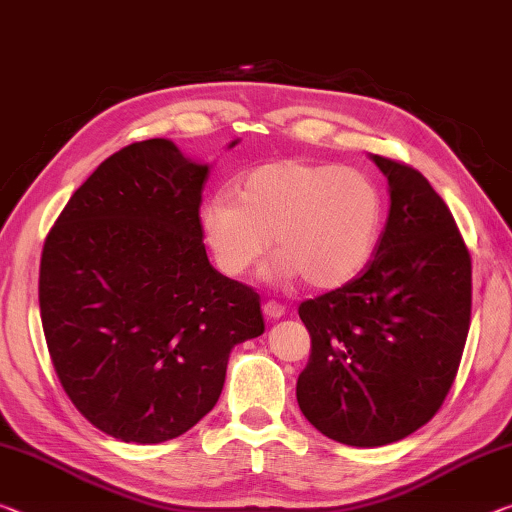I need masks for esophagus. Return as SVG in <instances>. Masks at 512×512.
I'll return each instance as SVG.
<instances>
[{"label":"esophagus","mask_w":512,"mask_h":512,"mask_svg":"<svg viewBox=\"0 0 512 512\" xmlns=\"http://www.w3.org/2000/svg\"><path fill=\"white\" fill-rule=\"evenodd\" d=\"M263 313H265L267 320H279V318L286 316V309H283V306L277 304V302H265Z\"/></svg>","instance_id":"obj_1"}]
</instances>
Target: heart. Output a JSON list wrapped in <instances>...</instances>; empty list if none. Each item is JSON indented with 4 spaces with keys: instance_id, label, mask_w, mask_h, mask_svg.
<instances>
[{
    "instance_id": "heart-1",
    "label": "heart",
    "mask_w": 512,
    "mask_h": 512,
    "mask_svg": "<svg viewBox=\"0 0 512 512\" xmlns=\"http://www.w3.org/2000/svg\"><path fill=\"white\" fill-rule=\"evenodd\" d=\"M233 196L203 203L199 224L219 270L242 277L270 249V277H304L332 290L357 279L375 254L384 199L375 180L332 162L279 160L249 169Z\"/></svg>"
}]
</instances>
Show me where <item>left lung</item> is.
<instances>
[{
	"label": "left lung",
	"instance_id": "1",
	"mask_svg": "<svg viewBox=\"0 0 512 512\" xmlns=\"http://www.w3.org/2000/svg\"><path fill=\"white\" fill-rule=\"evenodd\" d=\"M389 217L361 277L300 304L311 357L297 403L348 446L398 442L432 419L458 373L471 320V256L419 171L382 155Z\"/></svg>",
	"mask_w": 512,
	"mask_h": 512
}]
</instances>
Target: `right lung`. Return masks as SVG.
<instances>
[{"label":"right lung","instance_id":"obj_1","mask_svg":"<svg viewBox=\"0 0 512 512\" xmlns=\"http://www.w3.org/2000/svg\"><path fill=\"white\" fill-rule=\"evenodd\" d=\"M206 178L208 164L174 141H137L86 178L45 238L38 302L52 366L84 419L121 442L196 426L233 345L265 332L256 290L208 261Z\"/></svg>","mask_w":512,"mask_h":512}]
</instances>
